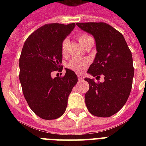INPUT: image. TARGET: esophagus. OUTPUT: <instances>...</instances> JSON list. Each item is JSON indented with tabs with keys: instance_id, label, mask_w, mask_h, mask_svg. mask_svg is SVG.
Wrapping results in <instances>:
<instances>
[{
	"instance_id": "1",
	"label": "esophagus",
	"mask_w": 146,
	"mask_h": 146,
	"mask_svg": "<svg viewBox=\"0 0 146 146\" xmlns=\"http://www.w3.org/2000/svg\"><path fill=\"white\" fill-rule=\"evenodd\" d=\"M77 77H78V80H84V76H83V75H81V74H78V75H77Z\"/></svg>"
}]
</instances>
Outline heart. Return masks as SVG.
Listing matches in <instances>:
<instances>
[{
    "instance_id": "obj_1",
    "label": "heart",
    "mask_w": 146,
    "mask_h": 146,
    "mask_svg": "<svg viewBox=\"0 0 146 146\" xmlns=\"http://www.w3.org/2000/svg\"><path fill=\"white\" fill-rule=\"evenodd\" d=\"M90 38V36L87 34H79L77 35V39L79 42L81 44H84V42ZM68 44H69V40L68 39H65L62 42L61 44V52L62 54L65 55L67 53V47H68ZM88 65V59H84V58H73L71 60L68 62L67 66L70 70L75 71L76 73H80L84 71L85 69L86 66Z\"/></svg>"
}]
</instances>
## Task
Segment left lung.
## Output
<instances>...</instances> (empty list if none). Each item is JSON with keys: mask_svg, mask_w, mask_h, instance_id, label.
<instances>
[{"mask_svg": "<svg viewBox=\"0 0 146 146\" xmlns=\"http://www.w3.org/2000/svg\"><path fill=\"white\" fill-rule=\"evenodd\" d=\"M80 29L94 36L96 55L88 73L103 83L86 77L89 84L85 94L87 108L92 115L109 117L124 106L132 88L134 67L131 52L120 33L105 23H76Z\"/></svg>", "mask_w": 146, "mask_h": 146, "instance_id": "obj_1", "label": "left lung"}]
</instances>
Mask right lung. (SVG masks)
<instances>
[{"instance_id":"right-lung-1","label":"right lung","mask_w":146,"mask_h":146,"mask_svg":"<svg viewBox=\"0 0 146 146\" xmlns=\"http://www.w3.org/2000/svg\"><path fill=\"white\" fill-rule=\"evenodd\" d=\"M75 23L46 24L27 39L19 58V80L30 108L39 117L54 119L63 115L77 76L66 68L63 76L51 73L62 69L61 44Z\"/></svg>"}]
</instances>
